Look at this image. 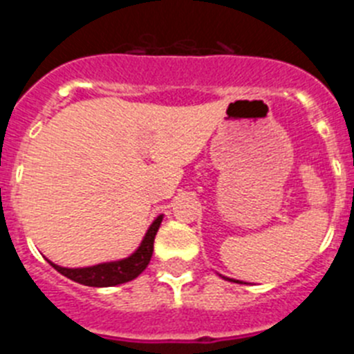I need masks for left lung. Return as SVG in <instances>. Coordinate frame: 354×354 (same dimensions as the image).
<instances>
[{
  "instance_id": "left-lung-1",
  "label": "left lung",
  "mask_w": 354,
  "mask_h": 354,
  "mask_svg": "<svg viewBox=\"0 0 354 354\" xmlns=\"http://www.w3.org/2000/svg\"><path fill=\"white\" fill-rule=\"evenodd\" d=\"M221 278H225V280H230V282H239V280H234V278H227V277H223V274H220Z\"/></svg>"
}]
</instances>
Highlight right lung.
I'll list each match as a JSON object with an SVG mask.
<instances>
[{
  "label": "right lung",
  "mask_w": 354,
  "mask_h": 354,
  "mask_svg": "<svg viewBox=\"0 0 354 354\" xmlns=\"http://www.w3.org/2000/svg\"><path fill=\"white\" fill-rule=\"evenodd\" d=\"M162 216L165 214H159L158 218L150 223V227L147 228L145 236H143L138 248L124 259L101 262V264L95 266H86V268H64V266L55 264V262L49 261V259H46V261H48L58 273L71 278L72 282L81 283V286L115 287L120 286V283L131 282V280H134L138 274H142L143 270L149 266L152 252H154V237L159 230Z\"/></svg>",
  "instance_id": "add662e5"
}]
</instances>
